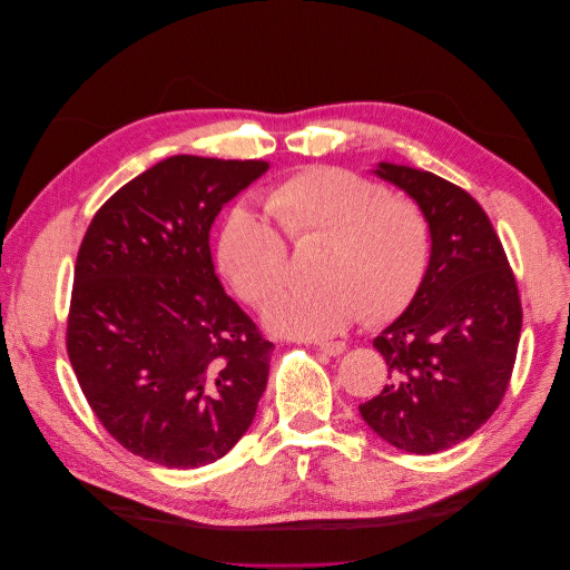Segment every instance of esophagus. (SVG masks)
<instances>
[{
	"label": "esophagus",
	"mask_w": 570,
	"mask_h": 570,
	"mask_svg": "<svg viewBox=\"0 0 570 570\" xmlns=\"http://www.w3.org/2000/svg\"><path fill=\"white\" fill-rule=\"evenodd\" d=\"M316 350L327 354V356H340L344 350H347V344H344V342H318Z\"/></svg>",
	"instance_id": "esophagus-1"
}]
</instances>
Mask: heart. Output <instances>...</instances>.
I'll return each mask as SVG.
<instances>
[{"label":"heart","mask_w":570,"mask_h":570,"mask_svg":"<svg viewBox=\"0 0 570 570\" xmlns=\"http://www.w3.org/2000/svg\"><path fill=\"white\" fill-rule=\"evenodd\" d=\"M264 206L292 245L323 247L314 264L318 285L275 297L264 312L268 331L327 337L358 314L368 323L387 321L419 292L430 226L416 202L390 197L352 170L318 166L268 187ZM277 229L243 204L220 226V271L249 304H264L285 283L287 245Z\"/></svg>","instance_id":"b5f03b06"}]
</instances>
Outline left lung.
<instances>
[{"instance_id":"8db88e82","label":"left lung","mask_w":570,"mask_h":570,"mask_svg":"<svg viewBox=\"0 0 570 570\" xmlns=\"http://www.w3.org/2000/svg\"><path fill=\"white\" fill-rule=\"evenodd\" d=\"M373 174L421 206L430 258L406 312L373 340L390 383L358 411L396 450L438 454L469 440L502 402L523 323L519 287L488 214L465 189L390 161Z\"/></svg>"}]
</instances>
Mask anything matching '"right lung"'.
<instances>
[{"label": "right lung", "instance_id": "right-lung-1", "mask_svg": "<svg viewBox=\"0 0 570 570\" xmlns=\"http://www.w3.org/2000/svg\"><path fill=\"white\" fill-rule=\"evenodd\" d=\"M266 161L178 154L95 214L76 262L68 358L85 400L128 452L199 469L243 438L273 342L223 289L209 230Z\"/></svg>", "mask_w": 570, "mask_h": 570}]
</instances>
